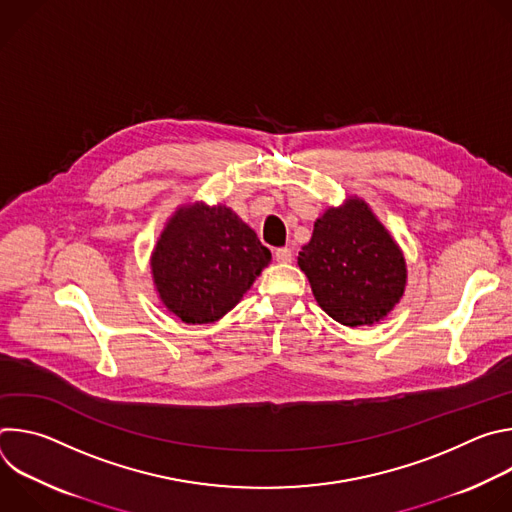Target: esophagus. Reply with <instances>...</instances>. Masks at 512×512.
Returning a JSON list of instances; mask_svg holds the SVG:
<instances>
[{
    "mask_svg": "<svg viewBox=\"0 0 512 512\" xmlns=\"http://www.w3.org/2000/svg\"><path fill=\"white\" fill-rule=\"evenodd\" d=\"M273 255H275V259H277L279 263H291V259H294V255H291V249H287V247L275 249Z\"/></svg>",
    "mask_w": 512,
    "mask_h": 512,
    "instance_id": "obj_1",
    "label": "esophagus"
}]
</instances>
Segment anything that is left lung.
<instances>
[{
  "label": "left lung",
  "mask_w": 512,
  "mask_h": 512,
  "mask_svg": "<svg viewBox=\"0 0 512 512\" xmlns=\"http://www.w3.org/2000/svg\"><path fill=\"white\" fill-rule=\"evenodd\" d=\"M318 306L344 326L385 318L405 289V259L362 200L328 208L298 257Z\"/></svg>",
  "instance_id": "8db88e82"
}]
</instances>
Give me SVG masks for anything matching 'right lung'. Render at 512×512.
Listing matches in <instances>:
<instances>
[{
	"mask_svg": "<svg viewBox=\"0 0 512 512\" xmlns=\"http://www.w3.org/2000/svg\"><path fill=\"white\" fill-rule=\"evenodd\" d=\"M271 251L225 206L180 208L152 255L164 306L186 324H210L231 312Z\"/></svg>",
	"mask_w": 512,
	"mask_h": 512,
	"instance_id": "obj_1",
	"label": "right lung"
}]
</instances>
